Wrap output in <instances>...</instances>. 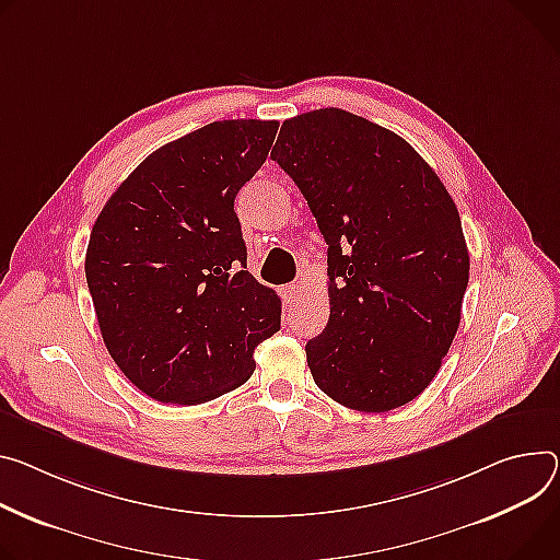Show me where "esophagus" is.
Masks as SVG:
<instances>
[{
    "label": "esophagus",
    "mask_w": 560,
    "mask_h": 560,
    "mask_svg": "<svg viewBox=\"0 0 560 560\" xmlns=\"http://www.w3.org/2000/svg\"><path fill=\"white\" fill-rule=\"evenodd\" d=\"M299 292H301V285H299V283H285V285L281 288V296L285 299V303H292V301L299 296Z\"/></svg>",
    "instance_id": "34e87169"
}]
</instances>
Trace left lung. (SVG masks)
<instances>
[{"label": "left lung", "instance_id": "left-lung-1", "mask_svg": "<svg viewBox=\"0 0 560 560\" xmlns=\"http://www.w3.org/2000/svg\"><path fill=\"white\" fill-rule=\"evenodd\" d=\"M270 156L328 245L330 319L306 343L315 384L354 411L409 404L460 326L469 249L453 198L404 138L335 107L285 120Z\"/></svg>", "mask_w": 560, "mask_h": 560}]
</instances>
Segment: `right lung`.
<instances>
[{
	"mask_svg": "<svg viewBox=\"0 0 560 560\" xmlns=\"http://www.w3.org/2000/svg\"><path fill=\"white\" fill-rule=\"evenodd\" d=\"M277 120H219L147 156L100 212L84 259L105 346L125 377L165 404L245 384L254 348L281 328V299L245 268L234 212Z\"/></svg>",
	"mask_w": 560,
	"mask_h": 560,
	"instance_id": "add662e5",
	"label": "right lung"
}]
</instances>
